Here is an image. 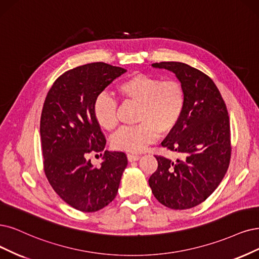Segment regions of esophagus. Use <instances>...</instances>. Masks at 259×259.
I'll return each instance as SVG.
<instances>
[{
    "label": "esophagus",
    "instance_id": "esophagus-1",
    "mask_svg": "<svg viewBox=\"0 0 259 259\" xmlns=\"http://www.w3.org/2000/svg\"><path fill=\"white\" fill-rule=\"evenodd\" d=\"M127 158H128L129 162H133V161H138L140 159V156L135 155V154H127Z\"/></svg>",
    "mask_w": 259,
    "mask_h": 259
}]
</instances>
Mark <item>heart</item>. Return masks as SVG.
Here are the masks:
<instances>
[{
	"mask_svg": "<svg viewBox=\"0 0 259 259\" xmlns=\"http://www.w3.org/2000/svg\"><path fill=\"white\" fill-rule=\"evenodd\" d=\"M117 91L124 101L139 103L136 126L123 127L111 140L116 150L139 152L160 135L173 131L179 123L186 105L183 84L174 79L162 80L155 75L135 73L121 81ZM117 100L100 93L93 102V115L99 126L108 131L116 128Z\"/></svg>",
	"mask_w": 259,
	"mask_h": 259,
	"instance_id": "heart-1",
	"label": "heart"
}]
</instances>
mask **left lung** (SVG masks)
<instances>
[{
    "mask_svg": "<svg viewBox=\"0 0 259 259\" xmlns=\"http://www.w3.org/2000/svg\"><path fill=\"white\" fill-rule=\"evenodd\" d=\"M155 68L174 72L186 92L184 114L161 145L180 154L175 162L156 156L148 180L159 202L170 209L193 208L212 194L231 160V127L226 104L207 74L185 63L161 62Z\"/></svg>",
    "mask_w": 259,
    "mask_h": 259,
    "instance_id": "obj_1",
    "label": "left lung"
}]
</instances>
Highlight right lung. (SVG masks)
<instances>
[{"instance_id": "obj_1", "label": "right lung", "mask_w": 259, "mask_h": 259, "mask_svg": "<svg viewBox=\"0 0 259 259\" xmlns=\"http://www.w3.org/2000/svg\"><path fill=\"white\" fill-rule=\"evenodd\" d=\"M127 70L105 63L75 67L59 76L48 92L40 117L44 169L65 203L83 212L108 206L117 194L128 164L122 151L105 150L96 167L88 159L101 152L105 138L93 115V102Z\"/></svg>"}]
</instances>
